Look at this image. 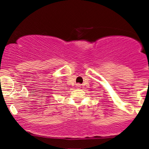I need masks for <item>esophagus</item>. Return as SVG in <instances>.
Masks as SVG:
<instances>
[{"instance_id":"esophagus-1","label":"esophagus","mask_w":149,"mask_h":149,"mask_svg":"<svg viewBox=\"0 0 149 149\" xmlns=\"http://www.w3.org/2000/svg\"><path fill=\"white\" fill-rule=\"evenodd\" d=\"M80 85H81L80 84H77V85H76L77 88H80Z\"/></svg>"}]
</instances>
